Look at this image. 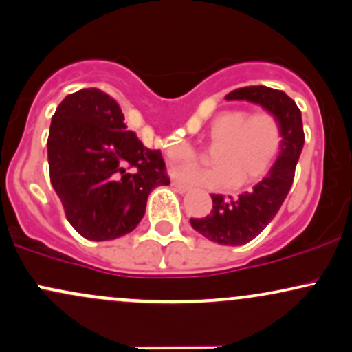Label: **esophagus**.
I'll return each mask as SVG.
<instances>
[{"mask_svg": "<svg viewBox=\"0 0 352 352\" xmlns=\"http://www.w3.org/2000/svg\"><path fill=\"white\" fill-rule=\"evenodd\" d=\"M172 185H173V188H175V190H179L180 193H185V192H188V190H190L188 185L182 184L180 180H172Z\"/></svg>", "mask_w": 352, "mask_h": 352, "instance_id": "esophagus-1", "label": "esophagus"}]
</instances>
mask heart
I'll list each match as a JSON object with an SVG mask.
<instances>
[{
  "instance_id": "1",
  "label": "heart",
  "mask_w": 352,
  "mask_h": 352,
  "mask_svg": "<svg viewBox=\"0 0 352 352\" xmlns=\"http://www.w3.org/2000/svg\"><path fill=\"white\" fill-rule=\"evenodd\" d=\"M210 160L215 168H182V180L208 188H245L258 184L272 170L283 147V125L276 114L228 109L213 117L207 127ZM173 164L193 162L197 152L187 142L165 148Z\"/></svg>"
}]
</instances>
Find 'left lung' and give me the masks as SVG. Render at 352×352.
Returning a JSON list of instances; mask_svg holds the SVG:
<instances>
[{
  "mask_svg": "<svg viewBox=\"0 0 352 352\" xmlns=\"http://www.w3.org/2000/svg\"><path fill=\"white\" fill-rule=\"evenodd\" d=\"M228 100H250L278 116L283 125V147L276 162L252 192L233 197L215 195L213 208L205 218H190L193 230L220 245L240 246L252 241L273 220L293 185L305 132L301 111L292 98L266 86L240 87L225 96Z\"/></svg>",
  "mask_w": 352,
  "mask_h": 352,
  "instance_id": "8db88e82",
  "label": "left lung"
}]
</instances>
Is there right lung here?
Masks as SVG:
<instances>
[{
	"label": "right lung",
	"mask_w": 352,
	"mask_h": 352,
	"mask_svg": "<svg viewBox=\"0 0 352 352\" xmlns=\"http://www.w3.org/2000/svg\"><path fill=\"white\" fill-rule=\"evenodd\" d=\"M119 104L100 89H80L56 109L47 137L52 188L67 221L92 241L131 233L151 192L168 185L160 151L125 131Z\"/></svg>",
	"instance_id": "add662e5"
}]
</instances>
